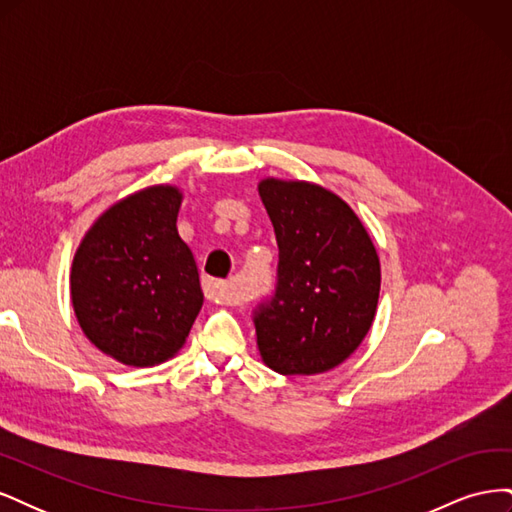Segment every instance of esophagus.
Instances as JSON below:
<instances>
[{
  "label": "esophagus",
  "instance_id": "1",
  "mask_svg": "<svg viewBox=\"0 0 512 512\" xmlns=\"http://www.w3.org/2000/svg\"><path fill=\"white\" fill-rule=\"evenodd\" d=\"M203 292H205V299L211 303H220V305L237 303V294L232 290V286L222 280H213V277H205Z\"/></svg>",
  "mask_w": 512,
  "mask_h": 512
}]
</instances>
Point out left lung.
I'll use <instances>...</instances> for the list:
<instances>
[{
  "label": "left lung",
  "instance_id": "obj_1",
  "mask_svg": "<svg viewBox=\"0 0 512 512\" xmlns=\"http://www.w3.org/2000/svg\"><path fill=\"white\" fill-rule=\"evenodd\" d=\"M258 192L280 247L275 294L254 312L260 356L277 374H322L344 363L374 322L376 247L322 185L269 177Z\"/></svg>",
  "mask_w": 512,
  "mask_h": 512
}]
</instances>
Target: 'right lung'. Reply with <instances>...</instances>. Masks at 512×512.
I'll return each mask as SVG.
<instances>
[{"label":"right lung","mask_w":512,"mask_h":512,"mask_svg":"<svg viewBox=\"0 0 512 512\" xmlns=\"http://www.w3.org/2000/svg\"><path fill=\"white\" fill-rule=\"evenodd\" d=\"M181 198L175 185L126 196L74 254L76 320L91 344L123 365L153 367L175 356L203 307L194 256L177 232Z\"/></svg>","instance_id":"right-lung-1"}]
</instances>
